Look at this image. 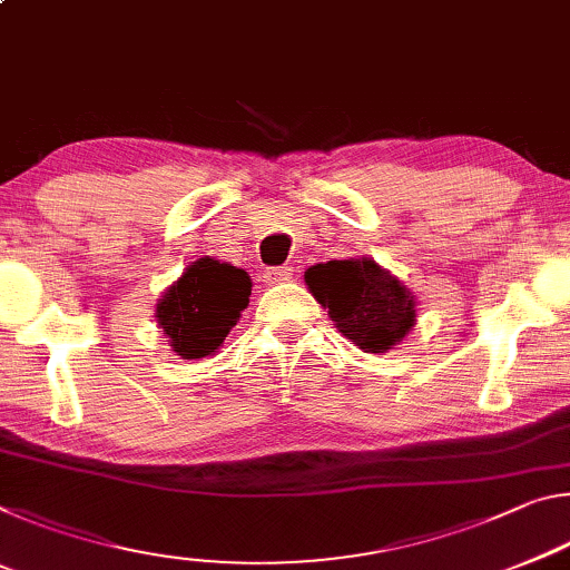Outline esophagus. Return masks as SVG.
<instances>
[{"mask_svg": "<svg viewBox=\"0 0 570 570\" xmlns=\"http://www.w3.org/2000/svg\"><path fill=\"white\" fill-rule=\"evenodd\" d=\"M264 278H266V284H284V282H292V278H294V266L284 264V266L266 268Z\"/></svg>", "mask_w": 570, "mask_h": 570, "instance_id": "obj_1", "label": "esophagus"}]
</instances>
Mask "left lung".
I'll use <instances>...</instances> for the list:
<instances>
[{
  "instance_id": "8db88e82",
  "label": "left lung",
  "mask_w": 570,
  "mask_h": 570,
  "mask_svg": "<svg viewBox=\"0 0 570 570\" xmlns=\"http://www.w3.org/2000/svg\"><path fill=\"white\" fill-rule=\"evenodd\" d=\"M304 278L340 332L364 352H387L412 330L410 292L370 258L316 264Z\"/></svg>"
}]
</instances>
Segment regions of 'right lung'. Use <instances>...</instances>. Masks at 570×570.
<instances>
[{
    "label": "right lung",
    "instance_id": "right-lung-1",
    "mask_svg": "<svg viewBox=\"0 0 570 570\" xmlns=\"http://www.w3.org/2000/svg\"><path fill=\"white\" fill-rule=\"evenodd\" d=\"M250 278L244 268L198 258L163 294L158 324L183 360L214 354L248 306Z\"/></svg>",
    "mask_w": 570,
    "mask_h": 570
}]
</instances>
